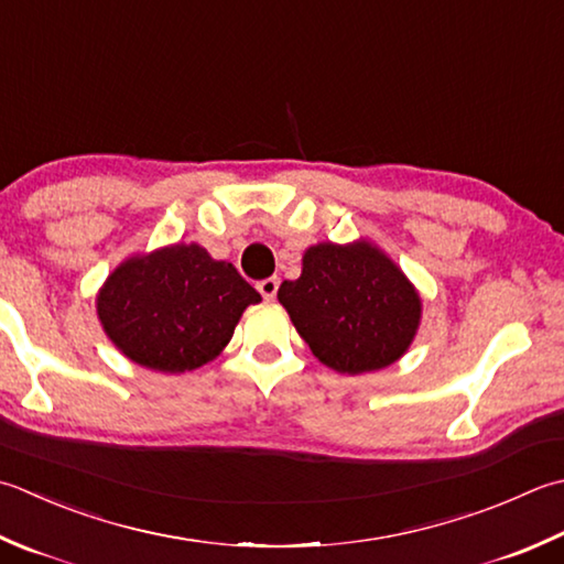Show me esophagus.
<instances>
[{"instance_id":"34e87169","label":"esophagus","mask_w":564,"mask_h":564,"mask_svg":"<svg viewBox=\"0 0 564 564\" xmlns=\"http://www.w3.org/2000/svg\"><path fill=\"white\" fill-rule=\"evenodd\" d=\"M279 279H275V275H271V279H263V281H259L257 283V289H259V293L267 297V301H273L275 297V293H279Z\"/></svg>"}]
</instances>
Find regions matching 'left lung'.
I'll return each instance as SVG.
<instances>
[{"mask_svg":"<svg viewBox=\"0 0 564 564\" xmlns=\"http://www.w3.org/2000/svg\"><path fill=\"white\" fill-rule=\"evenodd\" d=\"M279 301L313 355L349 377L401 359L423 311L405 273L367 239L307 249L301 279L283 281Z\"/></svg>","mask_w":564,"mask_h":564,"instance_id":"left-lung-1","label":"left lung"}]
</instances>
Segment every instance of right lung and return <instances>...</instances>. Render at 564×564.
I'll return each instance as SVG.
<instances>
[{
    "label": "right lung",
    "instance_id": "obj_1",
    "mask_svg": "<svg viewBox=\"0 0 564 564\" xmlns=\"http://www.w3.org/2000/svg\"><path fill=\"white\" fill-rule=\"evenodd\" d=\"M261 295L200 245H171L121 261L97 295V317L115 347L139 367L193 371L235 335Z\"/></svg>",
    "mask_w": 564,
    "mask_h": 564
}]
</instances>
